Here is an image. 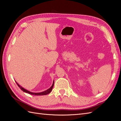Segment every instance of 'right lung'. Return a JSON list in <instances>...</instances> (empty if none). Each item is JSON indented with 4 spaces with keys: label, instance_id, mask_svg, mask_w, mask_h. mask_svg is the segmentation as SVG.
<instances>
[{
    "label": "right lung",
    "instance_id": "1",
    "mask_svg": "<svg viewBox=\"0 0 121 121\" xmlns=\"http://www.w3.org/2000/svg\"><path fill=\"white\" fill-rule=\"evenodd\" d=\"M16 82L17 84V86L20 87V88L23 91H24V92H26V93H29V94H31V95H47V94H49V93H50L51 91H52V88H53V86H54V82L53 81L52 86H51L49 89H48L45 90V91H43V92H39V93L31 92H30V91H28V90H26V89H25V88H24L23 87L19 85V84H18L16 81Z\"/></svg>",
    "mask_w": 121,
    "mask_h": 121
}]
</instances>
